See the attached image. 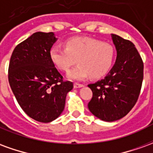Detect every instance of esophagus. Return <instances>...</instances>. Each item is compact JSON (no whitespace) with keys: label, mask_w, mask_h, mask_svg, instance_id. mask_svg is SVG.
I'll return each instance as SVG.
<instances>
[{"label":"esophagus","mask_w":153,"mask_h":153,"mask_svg":"<svg viewBox=\"0 0 153 153\" xmlns=\"http://www.w3.org/2000/svg\"><path fill=\"white\" fill-rule=\"evenodd\" d=\"M83 87V84H81V83H74V88H82Z\"/></svg>","instance_id":"esophagus-1"}]
</instances>
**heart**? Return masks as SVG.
Wrapping results in <instances>:
<instances>
[{"mask_svg": "<svg viewBox=\"0 0 153 153\" xmlns=\"http://www.w3.org/2000/svg\"><path fill=\"white\" fill-rule=\"evenodd\" d=\"M50 58L57 69L66 71L77 62L79 64L67 73L72 80H83L88 76L98 79L104 76L112 65L115 49L112 45L84 38L66 41L65 47L56 45L50 51Z\"/></svg>", "mask_w": 153, "mask_h": 153, "instance_id": "b5f03b06", "label": "heart"}]
</instances>
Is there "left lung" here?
<instances>
[{
	"label": "left lung",
	"mask_w": 153,
	"mask_h": 153,
	"mask_svg": "<svg viewBox=\"0 0 153 153\" xmlns=\"http://www.w3.org/2000/svg\"><path fill=\"white\" fill-rule=\"evenodd\" d=\"M111 39L117 54L115 65L104 79L88 85L93 92L88 109L106 122L120 120L130 111L143 79V63L134 43L116 34H111Z\"/></svg>",
	"instance_id": "left-lung-1"
}]
</instances>
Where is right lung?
Listing matches in <instances>:
<instances>
[{"mask_svg": "<svg viewBox=\"0 0 153 153\" xmlns=\"http://www.w3.org/2000/svg\"><path fill=\"white\" fill-rule=\"evenodd\" d=\"M56 41L52 32H37L15 47L9 65V83L19 105L42 123L60 116L74 87L63 81L51 60L50 51Z\"/></svg>", "mask_w": 153, "mask_h": 153, "instance_id": "1", "label": "right lung"}]
</instances>
